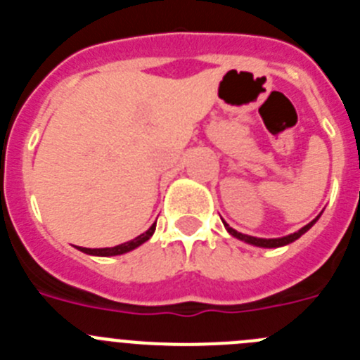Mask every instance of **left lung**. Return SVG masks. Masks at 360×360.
Listing matches in <instances>:
<instances>
[{
	"label": "left lung",
	"mask_w": 360,
	"mask_h": 360,
	"mask_svg": "<svg viewBox=\"0 0 360 360\" xmlns=\"http://www.w3.org/2000/svg\"><path fill=\"white\" fill-rule=\"evenodd\" d=\"M317 219H319V216H317L316 219H311L310 224L304 225L303 229H299L297 232H294V234H288V236H283V238H256V236H247V234H241V232L234 231L232 227H229L227 224L224 221L225 229H227V232L231 234V236L238 238V240L245 241V243H249V245H256V247H263V249H276V247H283V245H288L292 243V241H295L297 238H301L304 234V232L308 231V229L311 227V225L316 224Z\"/></svg>",
	"instance_id": "1"
}]
</instances>
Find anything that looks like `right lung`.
Here are the masks:
<instances>
[{
    "label": "right lung",
    "instance_id": "obj_1",
    "mask_svg": "<svg viewBox=\"0 0 360 360\" xmlns=\"http://www.w3.org/2000/svg\"><path fill=\"white\" fill-rule=\"evenodd\" d=\"M155 229H157V221H155V224H153L148 231L142 232L141 236H136L135 240H129V241H126V243L115 245V247H106V249H86V247H77V249L84 254H90V256H103V257L120 256V254L129 252V250L136 249V247H141L142 243H146V241L153 236Z\"/></svg>",
    "mask_w": 360,
    "mask_h": 360
}]
</instances>
